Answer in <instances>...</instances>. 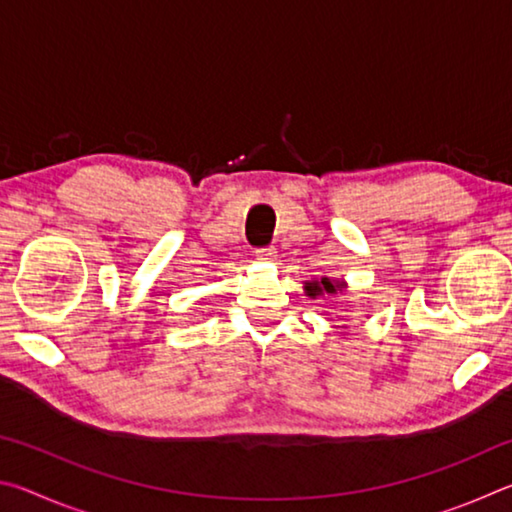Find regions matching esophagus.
<instances>
[{
  "instance_id": "esophagus-1",
  "label": "esophagus",
  "mask_w": 512,
  "mask_h": 512,
  "mask_svg": "<svg viewBox=\"0 0 512 512\" xmlns=\"http://www.w3.org/2000/svg\"><path fill=\"white\" fill-rule=\"evenodd\" d=\"M255 257L259 259V262H271V259L275 257V248H259V250H255Z\"/></svg>"
}]
</instances>
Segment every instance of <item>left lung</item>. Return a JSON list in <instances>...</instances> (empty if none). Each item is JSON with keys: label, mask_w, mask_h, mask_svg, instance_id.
Masks as SVG:
<instances>
[{"label": "left lung", "mask_w": 512, "mask_h": 512, "mask_svg": "<svg viewBox=\"0 0 512 512\" xmlns=\"http://www.w3.org/2000/svg\"><path fill=\"white\" fill-rule=\"evenodd\" d=\"M348 289V282L345 280H332V277L323 275L320 280H307L305 282V293L309 298H318V296H334L336 291Z\"/></svg>", "instance_id": "1"}]
</instances>
